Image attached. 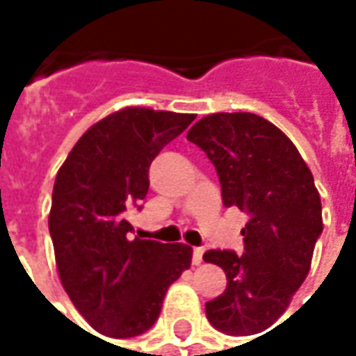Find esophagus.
<instances>
[{
    "mask_svg": "<svg viewBox=\"0 0 356 356\" xmlns=\"http://www.w3.org/2000/svg\"><path fill=\"white\" fill-rule=\"evenodd\" d=\"M202 255H204V248H194L193 250V265H200L204 259H202Z\"/></svg>",
    "mask_w": 356,
    "mask_h": 356,
    "instance_id": "esophagus-1",
    "label": "esophagus"
}]
</instances>
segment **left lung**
<instances>
[{"instance_id": "8db88e82", "label": "left lung", "mask_w": 356, "mask_h": 356, "mask_svg": "<svg viewBox=\"0 0 356 356\" xmlns=\"http://www.w3.org/2000/svg\"><path fill=\"white\" fill-rule=\"evenodd\" d=\"M186 139L216 165L225 206L248 213L244 254H204L227 275V290L206 303V316L229 336L259 334L280 318L311 268L322 234L313 173L276 125L250 112L202 118Z\"/></svg>"}]
</instances>
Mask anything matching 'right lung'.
Masks as SVG:
<instances>
[{"mask_svg":"<svg viewBox=\"0 0 356 356\" xmlns=\"http://www.w3.org/2000/svg\"><path fill=\"white\" fill-rule=\"evenodd\" d=\"M194 114L124 108L81 135L53 186L49 234L68 298L97 332L145 334L165 291L191 267L193 248L133 238L127 221L148 193V170Z\"/></svg>","mask_w":356,"mask_h":356,"instance_id":"obj_1","label":"right lung"}]
</instances>
